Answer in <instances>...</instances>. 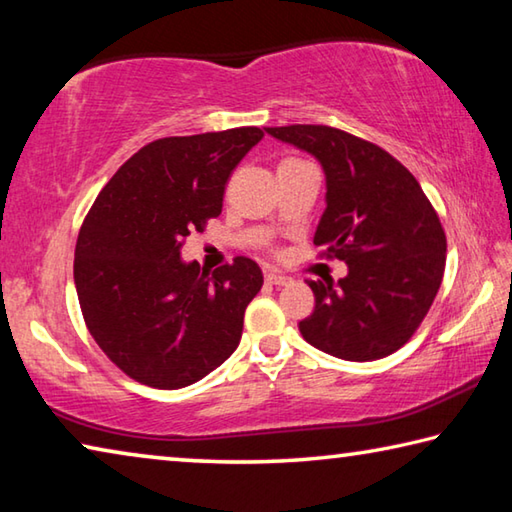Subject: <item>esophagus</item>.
<instances>
[{
    "mask_svg": "<svg viewBox=\"0 0 512 512\" xmlns=\"http://www.w3.org/2000/svg\"><path fill=\"white\" fill-rule=\"evenodd\" d=\"M266 284H271V287H284V284H291V277L280 275V273H268Z\"/></svg>",
    "mask_w": 512,
    "mask_h": 512,
    "instance_id": "1",
    "label": "esophagus"
}]
</instances>
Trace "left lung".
<instances>
[{
    "mask_svg": "<svg viewBox=\"0 0 512 512\" xmlns=\"http://www.w3.org/2000/svg\"><path fill=\"white\" fill-rule=\"evenodd\" d=\"M264 131L320 162L327 207L314 244L348 264L339 282H307L316 307L298 323L302 339L345 361L400 350L427 316L445 273L447 239L420 183L391 153L339 128Z\"/></svg>",
    "mask_w": 512,
    "mask_h": 512,
    "instance_id": "obj_1",
    "label": "left lung"
}]
</instances>
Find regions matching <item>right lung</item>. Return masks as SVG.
Segmentation results:
<instances>
[{"mask_svg":"<svg viewBox=\"0 0 512 512\" xmlns=\"http://www.w3.org/2000/svg\"><path fill=\"white\" fill-rule=\"evenodd\" d=\"M262 137L244 126L146 144L85 216L74 253L85 325L140 384L185 388L237 350L262 268L237 257L210 275L180 248L221 214L232 169Z\"/></svg>","mask_w":512,"mask_h":512,"instance_id":"obj_1","label":"right lung"}]
</instances>
